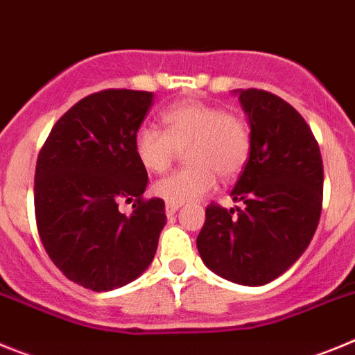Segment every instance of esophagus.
Instances as JSON below:
<instances>
[{"label": "esophagus", "instance_id": "esophagus-1", "mask_svg": "<svg viewBox=\"0 0 355 355\" xmlns=\"http://www.w3.org/2000/svg\"><path fill=\"white\" fill-rule=\"evenodd\" d=\"M180 208L181 205H172V202H167V205H165V211H167V215H174Z\"/></svg>", "mask_w": 355, "mask_h": 355}]
</instances>
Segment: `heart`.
Listing matches in <instances>:
<instances>
[{"label":"heart","instance_id":"obj_1","mask_svg":"<svg viewBox=\"0 0 355 355\" xmlns=\"http://www.w3.org/2000/svg\"><path fill=\"white\" fill-rule=\"evenodd\" d=\"M163 131L142 126L135 133V155L149 172L167 171L187 147V168L153 184V193L172 205H184L209 193L216 174L229 180L245 167L250 153L247 122L233 112L202 101H184L162 115Z\"/></svg>","mask_w":355,"mask_h":355}]
</instances>
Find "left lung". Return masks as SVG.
Returning <instances> with one entry per match:
<instances>
[{
  "mask_svg": "<svg viewBox=\"0 0 355 355\" xmlns=\"http://www.w3.org/2000/svg\"><path fill=\"white\" fill-rule=\"evenodd\" d=\"M247 114L250 153L231 197L243 209L206 208L197 236L209 270L243 286H263L307 249L322 213L324 165L302 115L258 89L234 90Z\"/></svg>",
  "mask_w": 355,
  "mask_h": 355,
  "instance_id": "left-lung-1",
  "label": "left lung"
}]
</instances>
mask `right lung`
Segmentation results:
<instances>
[{
  "instance_id": "right-lung-1",
  "label": "right lung",
  "mask_w": 355,
  "mask_h": 355,
  "mask_svg": "<svg viewBox=\"0 0 355 355\" xmlns=\"http://www.w3.org/2000/svg\"><path fill=\"white\" fill-rule=\"evenodd\" d=\"M153 101V92L126 89L83 97L39 153L35 216L44 249L65 277L92 291L140 277L167 222L162 199H142L149 180L133 147ZM121 200H135L130 217L118 211Z\"/></svg>"
}]
</instances>
